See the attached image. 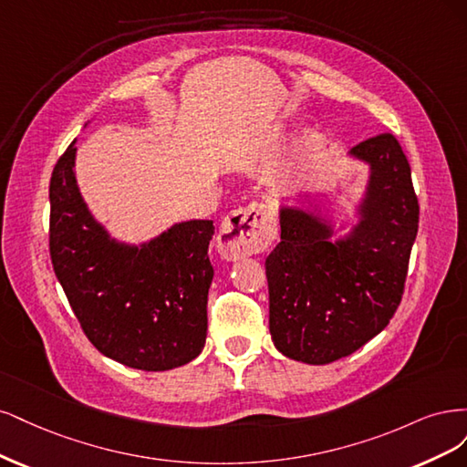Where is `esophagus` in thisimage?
Returning <instances> with one entry per match:
<instances>
[{
	"label": "esophagus",
	"mask_w": 467,
	"mask_h": 467,
	"mask_svg": "<svg viewBox=\"0 0 467 467\" xmlns=\"http://www.w3.org/2000/svg\"><path fill=\"white\" fill-rule=\"evenodd\" d=\"M277 234L274 213L265 205H248L234 209L223 219L217 236V246L224 260L236 262L260 254L272 246Z\"/></svg>",
	"instance_id": "esophagus-1"
}]
</instances>
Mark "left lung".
Listing matches in <instances>:
<instances>
[{
    "mask_svg": "<svg viewBox=\"0 0 467 467\" xmlns=\"http://www.w3.org/2000/svg\"><path fill=\"white\" fill-rule=\"evenodd\" d=\"M348 159L367 167L353 217L322 212L310 195L281 202V243L265 260L269 334L281 355L306 365L348 357L389 324L419 227L411 169L392 133Z\"/></svg>",
    "mask_w": 467,
    "mask_h": 467,
    "instance_id": "left-lung-1",
    "label": "left lung"
}]
</instances>
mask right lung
<instances>
[{
	"label": "right lung",
	"mask_w": 467,
	"mask_h": 467,
	"mask_svg": "<svg viewBox=\"0 0 467 467\" xmlns=\"http://www.w3.org/2000/svg\"><path fill=\"white\" fill-rule=\"evenodd\" d=\"M75 141L50 180V255L85 336L116 363L157 372L198 357L207 337L213 221L174 223L128 243L110 234L75 174Z\"/></svg>",
	"instance_id": "add662e5"
}]
</instances>
